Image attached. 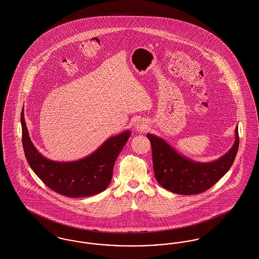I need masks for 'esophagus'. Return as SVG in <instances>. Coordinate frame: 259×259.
Segmentation results:
<instances>
[{"label": "esophagus", "instance_id": "obj_1", "mask_svg": "<svg viewBox=\"0 0 259 259\" xmlns=\"http://www.w3.org/2000/svg\"><path fill=\"white\" fill-rule=\"evenodd\" d=\"M135 127L136 130L137 131H139V132H142V131H144L146 128H147V125L146 123L143 121V120H138L137 122H135Z\"/></svg>", "mask_w": 259, "mask_h": 259}]
</instances>
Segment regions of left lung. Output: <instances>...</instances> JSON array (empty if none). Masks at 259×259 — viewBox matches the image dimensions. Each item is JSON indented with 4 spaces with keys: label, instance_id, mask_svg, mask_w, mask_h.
Here are the masks:
<instances>
[{
    "label": "left lung",
    "instance_id": "left-lung-1",
    "mask_svg": "<svg viewBox=\"0 0 259 259\" xmlns=\"http://www.w3.org/2000/svg\"><path fill=\"white\" fill-rule=\"evenodd\" d=\"M152 151L154 176L165 189L182 195H193L208 190L229 171L239 148L238 126L235 142L221 158L211 162H197L180 154L162 138L148 134Z\"/></svg>",
    "mask_w": 259,
    "mask_h": 259
}]
</instances>
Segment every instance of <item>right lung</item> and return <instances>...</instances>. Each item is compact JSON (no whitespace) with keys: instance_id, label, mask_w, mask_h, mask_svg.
Returning a JSON list of instances; mask_svg holds the SVG:
<instances>
[{"instance_id":"1","label":"right lung","mask_w":259,"mask_h":259,"mask_svg":"<svg viewBox=\"0 0 259 259\" xmlns=\"http://www.w3.org/2000/svg\"><path fill=\"white\" fill-rule=\"evenodd\" d=\"M22 145L25 156L42 183L67 197H87L104 191L111 183L113 165L131 132L124 131L105 141L94 152L76 161L50 160L38 152L31 141L21 112Z\"/></svg>"}]
</instances>
